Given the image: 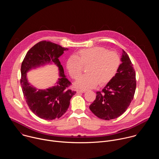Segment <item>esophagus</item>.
Instances as JSON below:
<instances>
[{
    "label": "esophagus",
    "instance_id": "34e87169",
    "mask_svg": "<svg viewBox=\"0 0 159 159\" xmlns=\"http://www.w3.org/2000/svg\"><path fill=\"white\" fill-rule=\"evenodd\" d=\"M86 91L85 90H80V89H77V93L79 94V93H85Z\"/></svg>",
    "mask_w": 159,
    "mask_h": 159
}]
</instances>
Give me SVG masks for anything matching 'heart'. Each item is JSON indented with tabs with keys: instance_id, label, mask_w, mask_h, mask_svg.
Here are the masks:
<instances>
[{
	"instance_id": "heart-1",
	"label": "heart",
	"mask_w": 159,
	"mask_h": 159,
	"mask_svg": "<svg viewBox=\"0 0 159 159\" xmlns=\"http://www.w3.org/2000/svg\"><path fill=\"white\" fill-rule=\"evenodd\" d=\"M120 63V57L116 52L96 47L80 50L76 56L70 57L66 61V69L71 77L77 79L82 72L83 66L88 65L87 74L80 77L75 85L89 89L95 87L98 83L103 85L109 82L116 75Z\"/></svg>"
}]
</instances>
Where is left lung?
I'll list each match as a JSON object with an SVG mask.
<instances>
[{
    "label": "left lung",
    "mask_w": 159,
    "mask_h": 159,
    "mask_svg": "<svg viewBox=\"0 0 159 159\" xmlns=\"http://www.w3.org/2000/svg\"><path fill=\"white\" fill-rule=\"evenodd\" d=\"M121 63L117 73L89 106L94 114L102 120H110L120 116L132 101L135 93L136 74L128 54L123 50Z\"/></svg>",
    "instance_id": "obj_1"
}]
</instances>
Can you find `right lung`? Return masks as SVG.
<instances>
[{"instance_id": "obj_1", "label": "right lung", "mask_w": 159, "mask_h": 159, "mask_svg": "<svg viewBox=\"0 0 159 159\" xmlns=\"http://www.w3.org/2000/svg\"><path fill=\"white\" fill-rule=\"evenodd\" d=\"M69 49L50 41H42L27 52L21 65L20 85L26 103L32 112L45 120L60 118L67 111L76 91L69 89L70 82L66 78L58 58ZM48 63L59 68L60 78L57 85L46 89H37L29 83L27 72Z\"/></svg>"}]
</instances>
